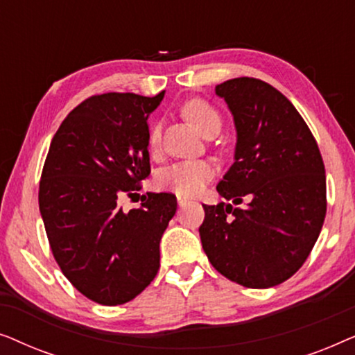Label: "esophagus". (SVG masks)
Listing matches in <instances>:
<instances>
[{"label":"esophagus","mask_w":355,"mask_h":355,"mask_svg":"<svg viewBox=\"0 0 355 355\" xmlns=\"http://www.w3.org/2000/svg\"><path fill=\"white\" fill-rule=\"evenodd\" d=\"M189 203V198H186V197H178V205L179 207H186Z\"/></svg>","instance_id":"esophagus-1"}]
</instances>
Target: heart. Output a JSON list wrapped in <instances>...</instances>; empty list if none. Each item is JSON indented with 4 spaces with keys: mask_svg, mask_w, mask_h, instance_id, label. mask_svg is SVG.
<instances>
[{
    "mask_svg": "<svg viewBox=\"0 0 355 355\" xmlns=\"http://www.w3.org/2000/svg\"><path fill=\"white\" fill-rule=\"evenodd\" d=\"M182 114L203 135L218 132L221 128V116L218 110L203 98H192L184 103ZM159 144H162V132L158 125H153L148 134L150 152L157 153ZM213 176H215V166L207 159L181 162L163 169L157 176V186L178 196L192 197L202 192Z\"/></svg>",
    "mask_w": 355,
    "mask_h": 355,
    "instance_id": "b5f03b06",
    "label": "heart"
}]
</instances>
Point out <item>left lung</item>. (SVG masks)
<instances>
[{
    "label": "left lung",
    "mask_w": 355,
    "mask_h": 355,
    "mask_svg": "<svg viewBox=\"0 0 355 355\" xmlns=\"http://www.w3.org/2000/svg\"><path fill=\"white\" fill-rule=\"evenodd\" d=\"M237 130L234 163L216 191L236 205H203V250L227 279L265 289L289 279L312 252L327 215L317 140L294 105L266 82L216 85Z\"/></svg>",
    "instance_id": "8db88e82"
}]
</instances>
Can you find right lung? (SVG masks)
I'll return each mask as SVG.
<instances>
[{"instance_id":"add662e5","label":"right lung","mask_w":355,"mask_h":355,"mask_svg":"<svg viewBox=\"0 0 355 355\" xmlns=\"http://www.w3.org/2000/svg\"><path fill=\"white\" fill-rule=\"evenodd\" d=\"M163 96H89L62 121L43 164L38 205L53 257L96 304L129 302L158 273L176 196L148 192L129 211L119 198L137 196L150 174L147 119Z\"/></svg>"}]
</instances>
